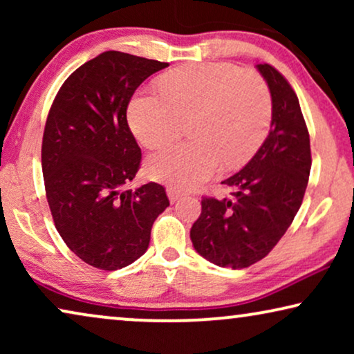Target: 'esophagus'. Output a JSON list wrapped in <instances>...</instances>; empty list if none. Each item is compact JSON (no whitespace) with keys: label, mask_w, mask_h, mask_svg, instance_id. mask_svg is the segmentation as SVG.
Wrapping results in <instances>:
<instances>
[{"label":"esophagus","mask_w":354,"mask_h":354,"mask_svg":"<svg viewBox=\"0 0 354 354\" xmlns=\"http://www.w3.org/2000/svg\"><path fill=\"white\" fill-rule=\"evenodd\" d=\"M166 192H167L169 201H171V203H176V201L178 200V198H180V196L183 195V193H182V192H178V190H177V188H172V187H169Z\"/></svg>","instance_id":"esophagus-1"}]
</instances>
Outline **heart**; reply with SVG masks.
Wrapping results in <instances>:
<instances>
[{"label":"heart","instance_id":"1","mask_svg":"<svg viewBox=\"0 0 354 354\" xmlns=\"http://www.w3.org/2000/svg\"><path fill=\"white\" fill-rule=\"evenodd\" d=\"M161 93L138 91L129 103V125L147 148H159L192 120L195 142L151 154L147 172L177 190L201 185L221 162L245 164L263 145L272 119V100L261 77L227 62L187 64L166 72Z\"/></svg>","mask_w":354,"mask_h":354}]
</instances>
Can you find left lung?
Instances as JSON below:
<instances>
[{"label":"left lung","instance_id":"8db88e82","mask_svg":"<svg viewBox=\"0 0 354 354\" xmlns=\"http://www.w3.org/2000/svg\"><path fill=\"white\" fill-rule=\"evenodd\" d=\"M272 98L268 138L251 161L222 183L232 200H201L190 230L193 246L221 268L243 269L270 253L303 203L311 171V147L298 96L270 64H258Z\"/></svg>","mask_w":354,"mask_h":354}]
</instances>
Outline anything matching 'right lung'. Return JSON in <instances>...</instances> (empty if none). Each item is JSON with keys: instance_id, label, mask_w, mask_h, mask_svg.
Here are the masks:
<instances>
[{"instance_id": "obj_1", "label": "right lung", "mask_w": 354, "mask_h": 354, "mask_svg": "<svg viewBox=\"0 0 354 354\" xmlns=\"http://www.w3.org/2000/svg\"><path fill=\"white\" fill-rule=\"evenodd\" d=\"M167 62L106 51L67 77L41 143L46 200L61 239L84 263L118 270L145 254L166 188H127L142 149L127 124L135 90Z\"/></svg>"}]
</instances>
